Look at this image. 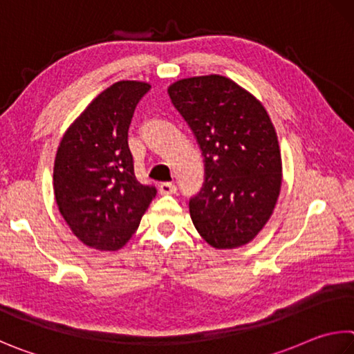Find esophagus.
<instances>
[{
  "mask_svg": "<svg viewBox=\"0 0 354 354\" xmlns=\"http://www.w3.org/2000/svg\"><path fill=\"white\" fill-rule=\"evenodd\" d=\"M159 194L160 195H173L176 194V185L171 183H162L159 185Z\"/></svg>",
  "mask_w": 354,
  "mask_h": 354,
  "instance_id": "1",
  "label": "esophagus"
}]
</instances>
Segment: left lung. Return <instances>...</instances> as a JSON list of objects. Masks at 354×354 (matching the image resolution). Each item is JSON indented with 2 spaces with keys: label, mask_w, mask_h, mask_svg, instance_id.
<instances>
[{
  "label": "left lung",
  "mask_w": 354,
  "mask_h": 354,
  "mask_svg": "<svg viewBox=\"0 0 354 354\" xmlns=\"http://www.w3.org/2000/svg\"><path fill=\"white\" fill-rule=\"evenodd\" d=\"M171 104L204 156V184L190 216L212 248L252 241L268 223L281 187V156L269 114L223 75L190 77L169 86Z\"/></svg>",
  "instance_id": "1"
}]
</instances>
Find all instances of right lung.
Returning <instances> with one entry per match:
<instances>
[{"instance_id": "right-lung-1", "label": "right lung", "mask_w": 354, "mask_h": 354, "mask_svg": "<svg viewBox=\"0 0 354 354\" xmlns=\"http://www.w3.org/2000/svg\"><path fill=\"white\" fill-rule=\"evenodd\" d=\"M151 86L120 80L86 106L60 140L54 162V195L62 216L83 244L124 248L156 196L134 175L128 128Z\"/></svg>"}]
</instances>
